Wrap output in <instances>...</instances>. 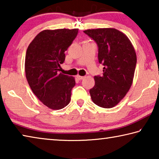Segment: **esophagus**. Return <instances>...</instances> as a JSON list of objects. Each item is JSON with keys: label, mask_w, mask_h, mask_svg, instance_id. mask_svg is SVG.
Returning a JSON list of instances; mask_svg holds the SVG:
<instances>
[{"label": "esophagus", "mask_w": 159, "mask_h": 159, "mask_svg": "<svg viewBox=\"0 0 159 159\" xmlns=\"http://www.w3.org/2000/svg\"><path fill=\"white\" fill-rule=\"evenodd\" d=\"M84 76H79H79H77V79H79V80H83V79H84Z\"/></svg>", "instance_id": "esophagus-1"}]
</instances>
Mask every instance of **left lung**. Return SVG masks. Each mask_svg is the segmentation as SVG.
I'll use <instances>...</instances> for the list:
<instances>
[{
	"label": "left lung",
	"instance_id": "obj_1",
	"mask_svg": "<svg viewBox=\"0 0 159 159\" xmlns=\"http://www.w3.org/2000/svg\"><path fill=\"white\" fill-rule=\"evenodd\" d=\"M84 33L98 44L99 62L104 65L103 75L94 77L91 99L102 108H112L124 98L133 83L135 51L127 36L116 29H88Z\"/></svg>",
	"mask_w": 159,
	"mask_h": 159
}]
</instances>
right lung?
Here are the masks:
<instances>
[{"label": "right lung", "mask_w": 159, "mask_h": 159, "mask_svg": "<svg viewBox=\"0 0 159 159\" xmlns=\"http://www.w3.org/2000/svg\"><path fill=\"white\" fill-rule=\"evenodd\" d=\"M78 34V29L44 30L26 50V77L31 90L42 103L53 110L63 109L71 100L74 77L59 74L64 52Z\"/></svg>", "instance_id": "1"}]
</instances>
